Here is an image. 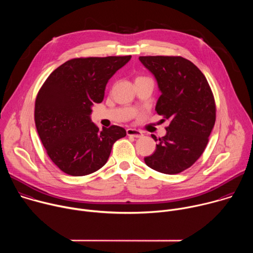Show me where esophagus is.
I'll use <instances>...</instances> for the list:
<instances>
[{
	"label": "esophagus",
	"mask_w": 253,
	"mask_h": 253,
	"mask_svg": "<svg viewBox=\"0 0 253 253\" xmlns=\"http://www.w3.org/2000/svg\"><path fill=\"white\" fill-rule=\"evenodd\" d=\"M126 132H127V135H128V136H132V137H135V138H141V137L143 136L142 131L137 130V129L128 128V129L126 130Z\"/></svg>",
	"instance_id": "esophagus-1"
}]
</instances>
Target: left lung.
<instances>
[{
	"instance_id": "1",
	"label": "left lung",
	"mask_w": 253,
	"mask_h": 253,
	"mask_svg": "<svg viewBox=\"0 0 253 253\" xmlns=\"http://www.w3.org/2000/svg\"><path fill=\"white\" fill-rule=\"evenodd\" d=\"M141 63L155 76L161 95L155 110L170 124L146 165L164 174L191 167L204 152L216 119L212 90L202 72L180 56H142Z\"/></svg>"
}]
</instances>
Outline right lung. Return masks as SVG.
<instances>
[{
  "label": "right lung",
  "instance_id": "obj_1",
  "mask_svg": "<svg viewBox=\"0 0 253 253\" xmlns=\"http://www.w3.org/2000/svg\"><path fill=\"white\" fill-rule=\"evenodd\" d=\"M131 56L71 59L55 69L35 102V124L53 163L72 176L91 174L103 167L113 144L126 130L91 122V107L101 103L106 84Z\"/></svg>",
  "mask_w": 253,
  "mask_h": 253
}]
</instances>
